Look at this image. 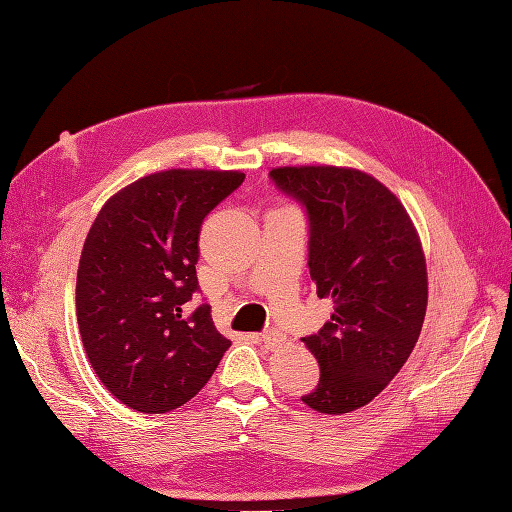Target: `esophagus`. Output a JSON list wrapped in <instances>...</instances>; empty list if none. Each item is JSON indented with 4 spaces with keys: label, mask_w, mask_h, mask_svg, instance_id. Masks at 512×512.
Masks as SVG:
<instances>
[{
    "label": "esophagus",
    "mask_w": 512,
    "mask_h": 512,
    "mask_svg": "<svg viewBox=\"0 0 512 512\" xmlns=\"http://www.w3.org/2000/svg\"><path fill=\"white\" fill-rule=\"evenodd\" d=\"M260 344L265 346V348H269V350H273V348H277V346H282V342H284V335L282 333H277V331H265V333H260Z\"/></svg>",
    "instance_id": "obj_1"
}]
</instances>
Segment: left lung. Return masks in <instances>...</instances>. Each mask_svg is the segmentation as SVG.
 Returning <instances> with one entry per match:
<instances>
[{
  "mask_svg": "<svg viewBox=\"0 0 512 512\" xmlns=\"http://www.w3.org/2000/svg\"><path fill=\"white\" fill-rule=\"evenodd\" d=\"M275 188L305 207L307 267L331 320L303 337L320 365L303 404L346 414L378 397L404 367L425 320L427 267L399 198L367 173L339 166H282Z\"/></svg>",
  "mask_w": 512,
  "mask_h": 512,
  "instance_id": "obj_1",
  "label": "left lung"
}]
</instances>
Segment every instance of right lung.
I'll use <instances>...</instances> for the list:
<instances>
[{
    "label": "right lung",
    "instance_id": "right-lung-1",
    "mask_svg": "<svg viewBox=\"0 0 512 512\" xmlns=\"http://www.w3.org/2000/svg\"><path fill=\"white\" fill-rule=\"evenodd\" d=\"M245 175L170 168L106 200L76 273V318L102 384L136 412L164 414L209 382L228 339L198 292L200 226Z\"/></svg>",
    "mask_w": 512,
    "mask_h": 512
}]
</instances>
